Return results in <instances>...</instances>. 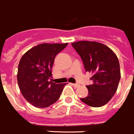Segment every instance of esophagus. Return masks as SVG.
Masks as SVG:
<instances>
[{"label": "esophagus", "mask_w": 134, "mask_h": 134, "mask_svg": "<svg viewBox=\"0 0 134 134\" xmlns=\"http://www.w3.org/2000/svg\"><path fill=\"white\" fill-rule=\"evenodd\" d=\"M72 86H74V87H78V86H79V83H71Z\"/></svg>", "instance_id": "esophagus-1"}]
</instances>
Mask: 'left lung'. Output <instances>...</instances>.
I'll return each mask as SVG.
<instances>
[{
	"instance_id": "obj_1",
	"label": "left lung",
	"mask_w": 134,
	"mask_h": 134,
	"mask_svg": "<svg viewBox=\"0 0 134 134\" xmlns=\"http://www.w3.org/2000/svg\"><path fill=\"white\" fill-rule=\"evenodd\" d=\"M71 46L79 54L85 70L92 73V83L86 86L88 94L81 98L91 107L104 106L116 92L121 79L116 55L106 45L96 41H78Z\"/></svg>"
}]
</instances>
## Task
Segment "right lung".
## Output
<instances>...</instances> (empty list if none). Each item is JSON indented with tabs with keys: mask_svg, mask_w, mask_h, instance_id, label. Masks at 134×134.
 Wrapping results in <instances>:
<instances>
[{
	"mask_svg": "<svg viewBox=\"0 0 134 134\" xmlns=\"http://www.w3.org/2000/svg\"><path fill=\"white\" fill-rule=\"evenodd\" d=\"M68 43H42L22 56L18 68L17 80L26 100L37 108L48 107L56 102L65 83L49 81L55 55Z\"/></svg>",
	"mask_w": 134,
	"mask_h": 134,
	"instance_id": "1",
	"label": "right lung"
}]
</instances>
